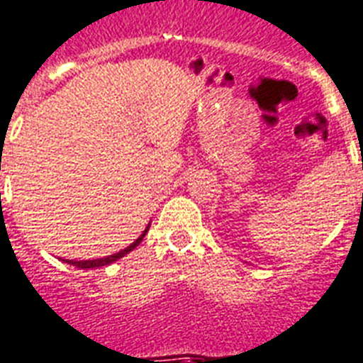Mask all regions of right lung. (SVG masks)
Segmentation results:
<instances>
[{
    "mask_svg": "<svg viewBox=\"0 0 363 363\" xmlns=\"http://www.w3.org/2000/svg\"><path fill=\"white\" fill-rule=\"evenodd\" d=\"M150 228V224L145 228V232L140 233L139 238L135 239L133 242H131L130 247H125L124 250H121V252H116V254H111V256L107 257H98V259H81V262H76V259H62V262H67L68 265H74V267H79V269H96V267H104V265H109V263L116 262V259H121V257H124L125 254L131 252L137 245H139L140 241H143V238L146 235V232H148Z\"/></svg>",
    "mask_w": 363,
    "mask_h": 363,
    "instance_id": "1",
    "label": "right lung"
}]
</instances>
